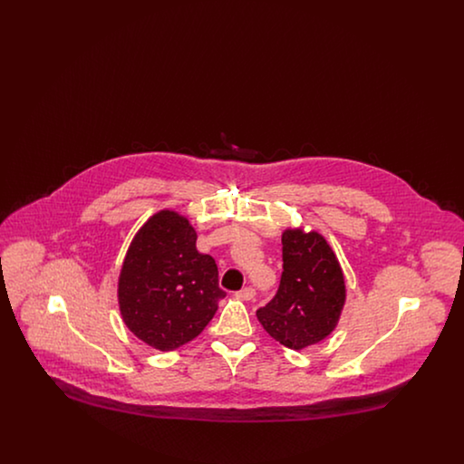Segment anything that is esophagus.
<instances>
[{
  "label": "esophagus",
  "mask_w": 464,
  "mask_h": 464,
  "mask_svg": "<svg viewBox=\"0 0 464 464\" xmlns=\"http://www.w3.org/2000/svg\"><path fill=\"white\" fill-rule=\"evenodd\" d=\"M240 299L243 301H250V299H254L256 297V288L252 287H245L237 294Z\"/></svg>",
  "instance_id": "obj_1"
}]
</instances>
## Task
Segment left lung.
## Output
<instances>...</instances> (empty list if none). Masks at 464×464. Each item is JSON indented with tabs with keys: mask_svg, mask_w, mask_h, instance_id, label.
<instances>
[{
	"mask_svg": "<svg viewBox=\"0 0 464 464\" xmlns=\"http://www.w3.org/2000/svg\"><path fill=\"white\" fill-rule=\"evenodd\" d=\"M284 271L276 295L257 309L265 331L290 350H303L331 334L346 301L341 265L316 231L285 229Z\"/></svg>",
	"mask_w": 464,
	"mask_h": 464,
	"instance_id": "1",
	"label": "left lung"
}]
</instances>
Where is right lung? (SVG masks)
I'll return each mask as SVG.
<instances>
[{"label": "right lung", "mask_w": 464, "mask_h": 464, "mask_svg": "<svg viewBox=\"0 0 464 464\" xmlns=\"http://www.w3.org/2000/svg\"><path fill=\"white\" fill-rule=\"evenodd\" d=\"M226 292L216 261L197 250V231L174 210H160L137 231L118 280L125 325L160 352L193 341Z\"/></svg>", "instance_id": "obj_1"}]
</instances>
